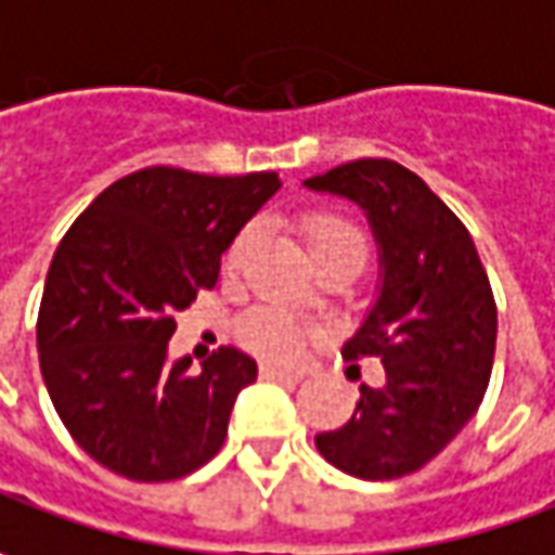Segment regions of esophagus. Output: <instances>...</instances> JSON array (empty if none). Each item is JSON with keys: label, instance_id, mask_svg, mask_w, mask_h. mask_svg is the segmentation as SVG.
Listing matches in <instances>:
<instances>
[{"label": "esophagus", "instance_id": "34e87169", "mask_svg": "<svg viewBox=\"0 0 555 555\" xmlns=\"http://www.w3.org/2000/svg\"><path fill=\"white\" fill-rule=\"evenodd\" d=\"M260 375L263 378H276V382H301L304 370H288V366H276V363H263Z\"/></svg>", "mask_w": 555, "mask_h": 555}]
</instances>
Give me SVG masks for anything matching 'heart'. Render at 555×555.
Returning <instances> with one entry per match:
<instances>
[{
  "label": "heart",
  "instance_id": "1",
  "mask_svg": "<svg viewBox=\"0 0 555 555\" xmlns=\"http://www.w3.org/2000/svg\"><path fill=\"white\" fill-rule=\"evenodd\" d=\"M254 238H257V227L248 223L235 232V238L230 242V248L223 254V270L227 273H238L242 263L248 260V254L254 248ZM301 242L310 260L313 263H323L328 257H341V254H353V257H366V238L363 232L350 223L348 217H338V214H304L301 217ZM238 341L260 357H270V360H292L298 348H301L304 325L279 310V307H254L248 310L238 328H235Z\"/></svg>",
  "mask_w": 555,
  "mask_h": 555
}]
</instances>
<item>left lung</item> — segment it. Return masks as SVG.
<instances>
[{"instance_id":"1","label":"left lung","mask_w":555,"mask_h":555,"mask_svg":"<svg viewBox=\"0 0 555 555\" xmlns=\"http://www.w3.org/2000/svg\"><path fill=\"white\" fill-rule=\"evenodd\" d=\"M307 185L363 207L382 248L378 301L341 357H378L385 382L360 385L353 416L317 435V450L363 481L413 475L485 400L496 348L491 279L463 220L398 160L360 157Z\"/></svg>"}]
</instances>
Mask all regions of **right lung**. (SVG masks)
Listing matches in <instances>:
<instances>
[{
	"label": "right lung",
	"mask_w": 555,
	"mask_h": 555,
	"mask_svg": "<svg viewBox=\"0 0 555 555\" xmlns=\"http://www.w3.org/2000/svg\"><path fill=\"white\" fill-rule=\"evenodd\" d=\"M276 189V173L145 167L111 182L61 238L39 304V370L64 428L99 466L155 485L223 447L257 363L220 348L192 373L189 357L167 363V341Z\"/></svg>",
	"instance_id": "add662e5"
}]
</instances>
